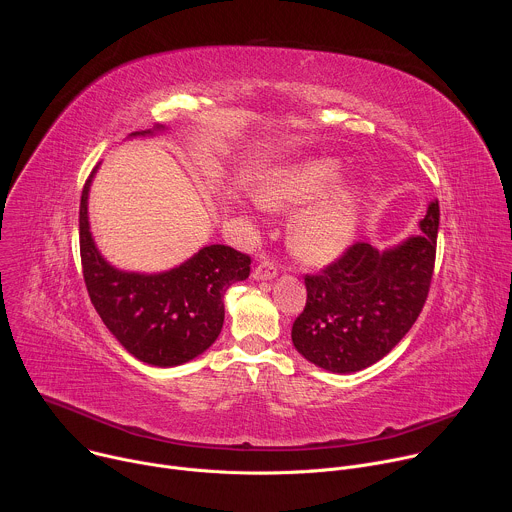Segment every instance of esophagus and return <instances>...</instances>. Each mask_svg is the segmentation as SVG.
Here are the masks:
<instances>
[{"instance_id": "obj_1", "label": "esophagus", "mask_w": 512, "mask_h": 512, "mask_svg": "<svg viewBox=\"0 0 512 512\" xmlns=\"http://www.w3.org/2000/svg\"><path fill=\"white\" fill-rule=\"evenodd\" d=\"M277 275V263L271 261V259H263L255 265L253 269V279H259V281H265V279H273Z\"/></svg>"}]
</instances>
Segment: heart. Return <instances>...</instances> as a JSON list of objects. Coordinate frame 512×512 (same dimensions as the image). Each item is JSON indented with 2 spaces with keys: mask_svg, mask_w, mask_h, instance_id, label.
Masks as SVG:
<instances>
[{
  "mask_svg": "<svg viewBox=\"0 0 512 512\" xmlns=\"http://www.w3.org/2000/svg\"><path fill=\"white\" fill-rule=\"evenodd\" d=\"M340 176L342 170L334 160L300 162L273 174L261 188L259 198L273 210L298 208L332 190ZM360 206L362 192L358 186L336 188L296 218L289 235L291 249L314 265L336 259L354 239Z\"/></svg>",
  "mask_w": 512,
  "mask_h": 512,
  "instance_id": "heart-1",
  "label": "heart"
}]
</instances>
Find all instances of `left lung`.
I'll return each mask as SVG.
<instances>
[{
    "instance_id": "1",
    "label": "left lung",
    "mask_w": 512,
    "mask_h": 512,
    "mask_svg": "<svg viewBox=\"0 0 512 512\" xmlns=\"http://www.w3.org/2000/svg\"><path fill=\"white\" fill-rule=\"evenodd\" d=\"M421 233L379 251L352 243L318 273H306L308 300L291 326L298 352L332 373L371 367L411 330L429 294L440 204L431 202Z\"/></svg>"
}]
</instances>
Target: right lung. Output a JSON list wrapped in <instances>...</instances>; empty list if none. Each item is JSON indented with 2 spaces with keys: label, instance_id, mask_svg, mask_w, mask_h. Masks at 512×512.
Returning a JSON list of instances; mask_svg holds the SVG:
<instances>
[{
  "label": "right lung",
  "instance_id": "right-lung-1",
  "mask_svg": "<svg viewBox=\"0 0 512 512\" xmlns=\"http://www.w3.org/2000/svg\"><path fill=\"white\" fill-rule=\"evenodd\" d=\"M156 129H162L158 125ZM152 131H135L145 135ZM87 178L79 206L81 265L89 298L109 332L137 360L176 367L202 354L221 334L223 296L251 273V257L227 245L200 249L180 267L139 275L111 267L97 251L87 216Z\"/></svg>",
  "mask_w": 512,
  "mask_h": 512
}]
</instances>
